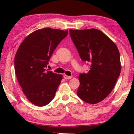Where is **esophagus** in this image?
I'll return each mask as SVG.
<instances>
[{"instance_id": "obj_1", "label": "esophagus", "mask_w": 134, "mask_h": 134, "mask_svg": "<svg viewBox=\"0 0 134 134\" xmlns=\"http://www.w3.org/2000/svg\"><path fill=\"white\" fill-rule=\"evenodd\" d=\"M63 77H64V78L65 79V80H69V79H71V76H68L67 75H65V74H64V75L63 76Z\"/></svg>"}]
</instances>
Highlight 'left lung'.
<instances>
[{
  "mask_svg": "<svg viewBox=\"0 0 134 134\" xmlns=\"http://www.w3.org/2000/svg\"><path fill=\"white\" fill-rule=\"evenodd\" d=\"M69 32L81 60L90 66L88 72L79 75L77 94L86 103H99L110 94L119 77L121 66L118 49L98 29H70Z\"/></svg>",
  "mask_w": 134,
  "mask_h": 134,
  "instance_id": "left-lung-1",
  "label": "left lung"
}]
</instances>
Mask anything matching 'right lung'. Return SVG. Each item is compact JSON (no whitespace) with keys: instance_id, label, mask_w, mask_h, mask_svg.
Instances as JSON below:
<instances>
[{"instance_id":"1","label":"right lung","mask_w":134,"mask_h":134,"mask_svg":"<svg viewBox=\"0 0 134 134\" xmlns=\"http://www.w3.org/2000/svg\"><path fill=\"white\" fill-rule=\"evenodd\" d=\"M67 35V30L38 29L26 37L18 49L15 74L24 94L34 105L44 106L54 98L63 76L45 69L56 47Z\"/></svg>"}]
</instances>
